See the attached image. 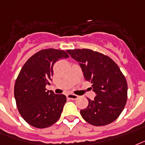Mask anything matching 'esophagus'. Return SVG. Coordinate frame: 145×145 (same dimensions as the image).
Segmentation results:
<instances>
[{
    "mask_svg": "<svg viewBox=\"0 0 145 145\" xmlns=\"http://www.w3.org/2000/svg\"><path fill=\"white\" fill-rule=\"evenodd\" d=\"M67 97L69 100H76L78 98V96L76 95H73V94H68L67 95Z\"/></svg>",
    "mask_w": 145,
    "mask_h": 145,
    "instance_id": "1",
    "label": "esophagus"
}]
</instances>
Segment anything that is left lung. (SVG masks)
Masks as SVG:
<instances>
[{"label":"left lung","instance_id":"8db88e82","mask_svg":"<svg viewBox=\"0 0 145 145\" xmlns=\"http://www.w3.org/2000/svg\"><path fill=\"white\" fill-rule=\"evenodd\" d=\"M78 62L86 80L92 83L95 99L81 110L82 118L91 125L101 126L118 118L127 101V82L120 69L111 58L89 49L68 50Z\"/></svg>","mask_w":145,"mask_h":145}]
</instances>
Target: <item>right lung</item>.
Segmentation results:
<instances>
[{"label":"right lung","instance_id":"add662e5","mask_svg":"<svg viewBox=\"0 0 145 145\" xmlns=\"http://www.w3.org/2000/svg\"><path fill=\"white\" fill-rule=\"evenodd\" d=\"M67 57L63 50L49 48L35 54L22 67L16 80L14 97L20 115L29 125L43 129L60 119L67 97L45 87L52 80L55 63Z\"/></svg>","mask_w":145,"mask_h":145}]
</instances>
